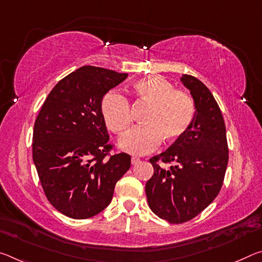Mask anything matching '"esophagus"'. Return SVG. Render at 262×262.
Instances as JSON below:
<instances>
[{"label": "esophagus", "instance_id": "esophagus-1", "mask_svg": "<svg viewBox=\"0 0 262 262\" xmlns=\"http://www.w3.org/2000/svg\"><path fill=\"white\" fill-rule=\"evenodd\" d=\"M140 162H141V160L139 159V157H132V164H133V165L139 164Z\"/></svg>", "mask_w": 262, "mask_h": 262}]
</instances>
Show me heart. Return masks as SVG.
<instances>
[{"label":"heart","instance_id":"obj_1","mask_svg":"<svg viewBox=\"0 0 262 262\" xmlns=\"http://www.w3.org/2000/svg\"><path fill=\"white\" fill-rule=\"evenodd\" d=\"M135 98L148 110L141 126L122 136L120 147L132 155H146L155 150L161 141L172 143L189 132L196 118V105L191 95L161 77H147L133 84ZM101 113L106 126L115 134L126 132L132 123L130 105L119 92L107 93L101 100Z\"/></svg>","mask_w":262,"mask_h":262}]
</instances>
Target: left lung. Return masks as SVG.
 <instances>
[{"label": "left lung", "mask_w": 262, "mask_h": 262, "mask_svg": "<svg viewBox=\"0 0 262 262\" xmlns=\"http://www.w3.org/2000/svg\"><path fill=\"white\" fill-rule=\"evenodd\" d=\"M181 80L192 95L196 118L183 138L149 160L154 175L146 184L150 210L170 224L191 221L213 202L228 163L225 122L212 93L189 74Z\"/></svg>", "instance_id": "left-lung-1"}]
</instances>
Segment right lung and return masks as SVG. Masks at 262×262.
<instances>
[{
	"label": "right lung",
	"instance_id": "right-lung-1",
	"mask_svg": "<svg viewBox=\"0 0 262 262\" xmlns=\"http://www.w3.org/2000/svg\"><path fill=\"white\" fill-rule=\"evenodd\" d=\"M127 76L82 66L58 81L37 115L32 160L50 204L66 217L101 212L130 168V155L112 154L101 113L103 95Z\"/></svg>",
	"mask_w": 262,
	"mask_h": 262
}]
</instances>
